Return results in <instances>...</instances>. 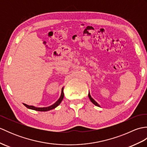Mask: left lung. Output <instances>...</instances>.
Masks as SVG:
<instances>
[{
    "label": "left lung",
    "instance_id": "obj_1",
    "mask_svg": "<svg viewBox=\"0 0 147 147\" xmlns=\"http://www.w3.org/2000/svg\"><path fill=\"white\" fill-rule=\"evenodd\" d=\"M88 97H89L90 100H91V102L93 103V104L95 105H96V106H98V107H100V105L97 104V102H96L94 100H93V99L92 98V96H91V95H90V93H88Z\"/></svg>",
    "mask_w": 147,
    "mask_h": 147
}]
</instances>
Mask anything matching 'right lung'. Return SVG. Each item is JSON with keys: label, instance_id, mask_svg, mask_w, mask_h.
I'll return each instance as SVG.
<instances>
[{"label": "right lung", "instance_id": "add662e5", "mask_svg": "<svg viewBox=\"0 0 147 147\" xmlns=\"http://www.w3.org/2000/svg\"><path fill=\"white\" fill-rule=\"evenodd\" d=\"M63 90L64 88H62V91H61V95L60 98H59L58 100L56 102L55 104H54L53 105L49 106V107H34V106L32 105H28L25 104H23L24 106H26L27 108H28L30 109H32V110H35V111H48L50 110H52L53 109H55L56 107H57V106L61 104V102H62V99L64 98V92H63Z\"/></svg>", "mask_w": 147, "mask_h": 147}]
</instances>
